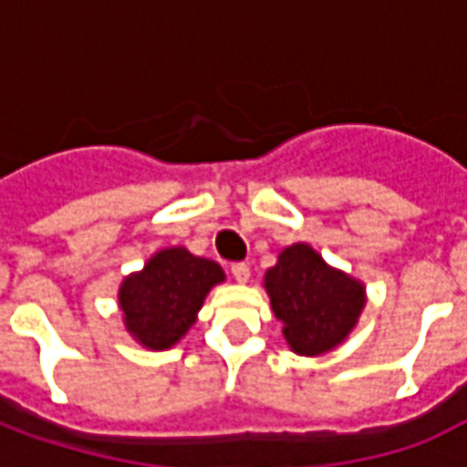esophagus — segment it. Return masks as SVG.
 <instances>
[{
  "label": "esophagus",
  "instance_id": "34e87169",
  "mask_svg": "<svg viewBox=\"0 0 467 467\" xmlns=\"http://www.w3.org/2000/svg\"><path fill=\"white\" fill-rule=\"evenodd\" d=\"M230 273L237 283H247L250 280V265L247 263H233L230 265Z\"/></svg>",
  "mask_w": 467,
  "mask_h": 467
}]
</instances>
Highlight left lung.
<instances>
[{"label": "left lung", "mask_w": 467, "mask_h": 467, "mask_svg": "<svg viewBox=\"0 0 467 467\" xmlns=\"http://www.w3.org/2000/svg\"><path fill=\"white\" fill-rule=\"evenodd\" d=\"M265 287L285 325V340L300 355H320L343 343L365 305L362 285L327 267L310 244L283 250L265 273Z\"/></svg>", "instance_id": "1"}]
</instances>
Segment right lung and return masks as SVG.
<instances>
[{
	"instance_id": "right-lung-1",
	"label": "right lung",
	"mask_w": 467,
	"mask_h": 467,
	"mask_svg": "<svg viewBox=\"0 0 467 467\" xmlns=\"http://www.w3.org/2000/svg\"><path fill=\"white\" fill-rule=\"evenodd\" d=\"M223 267L194 257L184 247L157 253L142 273L127 277L119 290L124 325L147 348H172L202 307L210 287L223 283Z\"/></svg>"
}]
</instances>
